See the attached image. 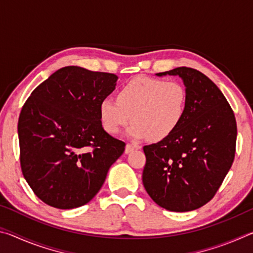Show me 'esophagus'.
<instances>
[{"label":"esophagus","instance_id":"obj_1","mask_svg":"<svg viewBox=\"0 0 253 253\" xmlns=\"http://www.w3.org/2000/svg\"><path fill=\"white\" fill-rule=\"evenodd\" d=\"M135 149H140V146L137 144H127L126 145V148H125V153L126 154H129L130 152L135 151Z\"/></svg>","mask_w":253,"mask_h":253}]
</instances>
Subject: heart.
Instances as JSON below:
<instances>
[{
	"label": "heart",
	"mask_w": 253,
	"mask_h": 253,
	"mask_svg": "<svg viewBox=\"0 0 253 253\" xmlns=\"http://www.w3.org/2000/svg\"><path fill=\"white\" fill-rule=\"evenodd\" d=\"M186 104L187 92L182 84L138 77L123 85L117 100H101L99 118L109 134H117L131 118L134 122L127 129L128 136L162 140L181 125Z\"/></svg>",
	"instance_id": "b5f03b06"
}]
</instances>
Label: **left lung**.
I'll use <instances>...</instances> for the list:
<instances>
[{
    "label": "left lung",
    "instance_id": "obj_1",
    "mask_svg": "<svg viewBox=\"0 0 253 253\" xmlns=\"http://www.w3.org/2000/svg\"><path fill=\"white\" fill-rule=\"evenodd\" d=\"M168 75L185 85V116L172 135L144 146L143 184L157 205L187 212L213 198L232 166L237 123L223 93L202 72L178 67L156 74Z\"/></svg>",
    "mask_w": 253,
    "mask_h": 253
}]
</instances>
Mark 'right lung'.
I'll return each mask as SVG.
<instances>
[{"label": "right lung", "mask_w": 253, "mask_h": 253, "mask_svg": "<svg viewBox=\"0 0 253 253\" xmlns=\"http://www.w3.org/2000/svg\"><path fill=\"white\" fill-rule=\"evenodd\" d=\"M117 80L114 74L65 67L25 101L18 124L21 169L34 194L50 207L87 204L125 151L99 118L100 102Z\"/></svg>", "instance_id": "1"}]
</instances>
